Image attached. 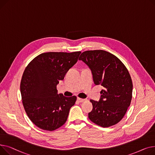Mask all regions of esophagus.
I'll use <instances>...</instances> for the list:
<instances>
[{"label":"esophagus","instance_id":"34e87169","mask_svg":"<svg viewBox=\"0 0 155 155\" xmlns=\"http://www.w3.org/2000/svg\"><path fill=\"white\" fill-rule=\"evenodd\" d=\"M77 99H78V101L79 102H80V103H82V102H83V101H85V99L80 98V97H78V98H77Z\"/></svg>","mask_w":155,"mask_h":155}]
</instances>
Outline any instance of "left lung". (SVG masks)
<instances>
[{
	"mask_svg": "<svg viewBox=\"0 0 155 155\" xmlns=\"http://www.w3.org/2000/svg\"><path fill=\"white\" fill-rule=\"evenodd\" d=\"M79 59L91 71L94 84L104 87L99 101L90 100L93 107L88 114L89 120L104 128L117 124L132 99L133 83L128 69L116 56L103 50L84 51Z\"/></svg>",
	"mask_w": 155,
	"mask_h": 155,
	"instance_id": "left-lung-1",
	"label": "left lung"
}]
</instances>
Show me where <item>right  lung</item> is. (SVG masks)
I'll use <instances>...</instances> for the list:
<instances>
[{"mask_svg": "<svg viewBox=\"0 0 155 155\" xmlns=\"http://www.w3.org/2000/svg\"><path fill=\"white\" fill-rule=\"evenodd\" d=\"M81 53H42L25 69L21 82L22 103L29 118L38 128L51 131L66 123L77 97L58 94L56 87Z\"/></svg>", "mask_w": 155, "mask_h": 155, "instance_id": "1", "label": "right lung"}]
</instances>
